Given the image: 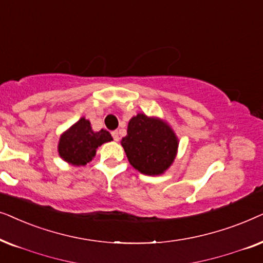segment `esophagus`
<instances>
[{
  "mask_svg": "<svg viewBox=\"0 0 263 263\" xmlns=\"http://www.w3.org/2000/svg\"><path fill=\"white\" fill-rule=\"evenodd\" d=\"M111 137H113V139L115 142L119 141V132L118 131H113L111 132Z\"/></svg>",
  "mask_w": 263,
  "mask_h": 263,
  "instance_id": "esophagus-1",
  "label": "esophagus"
}]
</instances>
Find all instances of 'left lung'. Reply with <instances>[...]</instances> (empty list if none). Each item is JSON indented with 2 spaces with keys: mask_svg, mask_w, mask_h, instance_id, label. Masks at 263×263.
Here are the masks:
<instances>
[{
  "mask_svg": "<svg viewBox=\"0 0 263 263\" xmlns=\"http://www.w3.org/2000/svg\"><path fill=\"white\" fill-rule=\"evenodd\" d=\"M121 145L138 172L160 176L173 163L179 142L166 121L139 113L128 121L127 135L121 139Z\"/></svg>",
  "mask_w": 263,
  "mask_h": 263,
  "instance_id": "obj_1",
  "label": "left lung"
}]
</instances>
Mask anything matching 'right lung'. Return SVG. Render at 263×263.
Listing matches in <instances>:
<instances>
[{
    "instance_id": "add662e5",
    "label": "right lung",
    "mask_w": 263,
    "mask_h": 263,
    "mask_svg": "<svg viewBox=\"0 0 263 263\" xmlns=\"http://www.w3.org/2000/svg\"><path fill=\"white\" fill-rule=\"evenodd\" d=\"M113 141L106 129L95 132L85 118L79 119L67 131L61 135L59 141V155L73 166H85L96 155V150L103 143Z\"/></svg>"
}]
</instances>
